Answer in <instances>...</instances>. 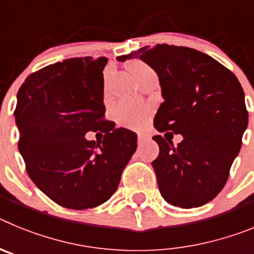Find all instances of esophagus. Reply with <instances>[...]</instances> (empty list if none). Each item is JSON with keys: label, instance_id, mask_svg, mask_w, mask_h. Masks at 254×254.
<instances>
[{"label": "esophagus", "instance_id": "34e87169", "mask_svg": "<svg viewBox=\"0 0 254 254\" xmlns=\"http://www.w3.org/2000/svg\"><path fill=\"white\" fill-rule=\"evenodd\" d=\"M145 140H146V137H145L143 134L138 133V136H137V142H138V145H142V143L145 142Z\"/></svg>", "mask_w": 254, "mask_h": 254}]
</instances>
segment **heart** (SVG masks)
<instances>
[{
  "mask_svg": "<svg viewBox=\"0 0 254 254\" xmlns=\"http://www.w3.org/2000/svg\"><path fill=\"white\" fill-rule=\"evenodd\" d=\"M132 73L136 77V80L147 73L154 72L146 64H143L141 61H134L129 64ZM113 118L117 123L123 127H128V128H138L141 126L146 123L149 118L150 111L146 105L138 104L134 102H128V100H122V102L117 103L113 107Z\"/></svg>",
  "mask_w": 254,
  "mask_h": 254,
  "instance_id": "heart-1",
  "label": "heart"
}]
</instances>
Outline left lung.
Here are the masks:
<instances>
[{
    "mask_svg": "<svg viewBox=\"0 0 254 254\" xmlns=\"http://www.w3.org/2000/svg\"><path fill=\"white\" fill-rule=\"evenodd\" d=\"M137 57L158 73L161 86L155 128L183 136L176 147L160 134L152 137L160 149L152 168L161 196L182 208L205 205L225 186L248 126L241 82L216 60L188 47L146 46L117 60Z\"/></svg>",
    "mask_w": 254,
    "mask_h": 254,
    "instance_id": "left-lung-1",
    "label": "left lung"
}]
</instances>
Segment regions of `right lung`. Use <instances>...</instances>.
<instances>
[{"instance_id":"right-lung-1","label":"right lung","mask_w":254,"mask_h":254,"mask_svg":"<svg viewBox=\"0 0 254 254\" xmlns=\"http://www.w3.org/2000/svg\"><path fill=\"white\" fill-rule=\"evenodd\" d=\"M105 64V57L68 58L31 73L17 93L13 114L26 172L52 201L72 210L111 198L137 147L134 132L104 121ZM96 130L103 141L84 137Z\"/></svg>"}]
</instances>
